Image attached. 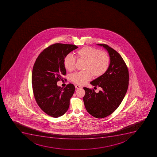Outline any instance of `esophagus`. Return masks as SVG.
Listing matches in <instances>:
<instances>
[{
    "label": "esophagus",
    "mask_w": 157,
    "mask_h": 157,
    "mask_svg": "<svg viewBox=\"0 0 157 157\" xmlns=\"http://www.w3.org/2000/svg\"><path fill=\"white\" fill-rule=\"evenodd\" d=\"M75 87L76 89H81V88H82L81 86H78V85H75Z\"/></svg>",
    "instance_id": "1"
}]
</instances>
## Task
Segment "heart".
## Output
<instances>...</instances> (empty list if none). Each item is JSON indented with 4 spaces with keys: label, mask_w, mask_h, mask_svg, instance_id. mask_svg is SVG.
I'll return each instance as SVG.
<instances>
[{
    "label": "heart",
    "mask_w": 157,
    "mask_h": 157,
    "mask_svg": "<svg viewBox=\"0 0 157 157\" xmlns=\"http://www.w3.org/2000/svg\"><path fill=\"white\" fill-rule=\"evenodd\" d=\"M78 60L85 62L83 70L86 71L72 75L71 80L78 85H83L91 78V75L98 78L105 74L109 67L110 59L105 52L96 48L85 47L75 52ZM64 66L67 71H72L75 69V59L71 55H67L64 59Z\"/></svg>",
    "instance_id": "heart-1"
}]
</instances>
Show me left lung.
<instances>
[{"instance_id":"1","label":"left lung","mask_w":157,"mask_h":157,"mask_svg":"<svg viewBox=\"0 0 157 157\" xmlns=\"http://www.w3.org/2000/svg\"><path fill=\"white\" fill-rule=\"evenodd\" d=\"M108 51L110 63L105 74L90 83L101 87L96 93L94 90L84 87L83 100L85 107L90 115L101 119L112 114L120 105L127 93L129 74L124 60L115 49L105 44H97Z\"/></svg>"}]
</instances>
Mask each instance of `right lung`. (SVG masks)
<instances>
[{
	"label": "right lung",
	"mask_w": 157,
	"mask_h": 157,
	"mask_svg": "<svg viewBox=\"0 0 157 157\" xmlns=\"http://www.w3.org/2000/svg\"><path fill=\"white\" fill-rule=\"evenodd\" d=\"M77 48L74 44H52L40 53L33 67L32 85L34 98L40 108L52 117L64 115L70 106L75 86L69 83L63 89L56 83L63 81V76L66 75L64 58Z\"/></svg>",
	"instance_id": "obj_1"
}]
</instances>
